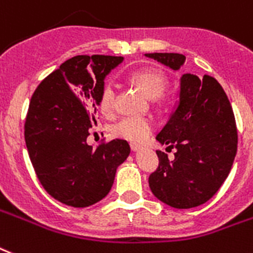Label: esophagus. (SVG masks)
Wrapping results in <instances>:
<instances>
[{
  "mask_svg": "<svg viewBox=\"0 0 253 253\" xmlns=\"http://www.w3.org/2000/svg\"><path fill=\"white\" fill-rule=\"evenodd\" d=\"M130 149H132L133 151H138L142 149V146L139 145V143H136V142H130Z\"/></svg>",
  "mask_w": 253,
  "mask_h": 253,
  "instance_id": "34e87169",
  "label": "esophagus"
}]
</instances>
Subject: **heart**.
<instances>
[{"label": "heart", "mask_w": 253, "mask_h": 253, "mask_svg": "<svg viewBox=\"0 0 253 253\" xmlns=\"http://www.w3.org/2000/svg\"><path fill=\"white\" fill-rule=\"evenodd\" d=\"M132 81L137 84V87L146 95L147 98H159L166 86L167 78L162 72L157 69H139L132 74ZM115 98H116V88L112 82H106L100 91L99 107L106 116L114 114ZM154 129V123L150 117L146 116H125L119 120L112 128V133L119 138L128 139L133 142H142L150 136Z\"/></svg>", "instance_id": "1"}]
</instances>
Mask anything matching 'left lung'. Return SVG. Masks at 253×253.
Wrapping results in <instances>:
<instances>
[{
	"label": "left lung",
	"instance_id": "obj_1",
	"mask_svg": "<svg viewBox=\"0 0 253 253\" xmlns=\"http://www.w3.org/2000/svg\"><path fill=\"white\" fill-rule=\"evenodd\" d=\"M145 56L175 72L185 61L180 53ZM157 141L176 149L172 161L157 151L159 166L149 177L157 199L171 208L191 209L217 193L235 158L238 132L229 98L215 78L181 76L179 102Z\"/></svg>",
	"mask_w": 253,
	"mask_h": 253
}]
</instances>
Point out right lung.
I'll list each match as a JSON object with an SVG mask.
<instances>
[{
	"label": "right lung",
	"mask_w": 253,
	"mask_h": 253,
	"mask_svg": "<svg viewBox=\"0 0 253 253\" xmlns=\"http://www.w3.org/2000/svg\"><path fill=\"white\" fill-rule=\"evenodd\" d=\"M116 56H76L38 86L28 107L24 139L36 176L53 199L73 208L94 205L110 193L117 167L129 157L125 139L92 149L104 80L123 62Z\"/></svg>",
	"instance_id": "1"
}]
</instances>
